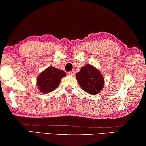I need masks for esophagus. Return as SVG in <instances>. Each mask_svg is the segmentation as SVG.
I'll return each mask as SVG.
<instances>
[{"label": "esophagus", "instance_id": "esophagus-1", "mask_svg": "<svg viewBox=\"0 0 146 146\" xmlns=\"http://www.w3.org/2000/svg\"><path fill=\"white\" fill-rule=\"evenodd\" d=\"M68 74L69 75H71V76H73L74 75H75V71H70V72H68Z\"/></svg>", "mask_w": 146, "mask_h": 146}]
</instances>
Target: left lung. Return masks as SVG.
Here are the masks:
<instances>
[{
	"instance_id": "1",
	"label": "left lung",
	"mask_w": 146,
	"mask_h": 146,
	"mask_svg": "<svg viewBox=\"0 0 146 146\" xmlns=\"http://www.w3.org/2000/svg\"><path fill=\"white\" fill-rule=\"evenodd\" d=\"M76 78L79 85L86 92L95 95L104 88V80L102 74L94 66L86 64L76 73Z\"/></svg>"
}]
</instances>
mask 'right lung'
<instances>
[{
	"label": "right lung",
	"instance_id": "right-lung-1",
	"mask_svg": "<svg viewBox=\"0 0 146 146\" xmlns=\"http://www.w3.org/2000/svg\"><path fill=\"white\" fill-rule=\"evenodd\" d=\"M66 75L64 71L49 66L38 75L36 86L41 93H49L58 87L62 78Z\"/></svg>",
	"mask_w": 146,
	"mask_h": 146
}]
</instances>
